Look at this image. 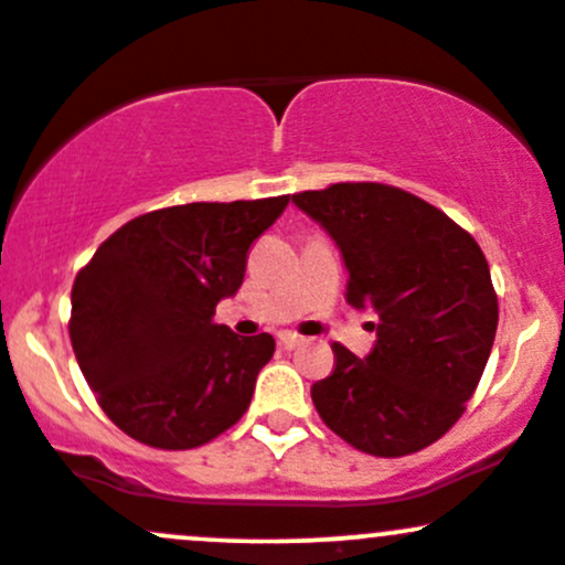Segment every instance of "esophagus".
<instances>
[{"mask_svg":"<svg viewBox=\"0 0 565 565\" xmlns=\"http://www.w3.org/2000/svg\"><path fill=\"white\" fill-rule=\"evenodd\" d=\"M301 342H305V339L296 337V333H290V331H285V333H280V337H277V344H280L282 350H296Z\"/></svg>","mask_w":565,"mask_h":565,"instance_id":"34e87169","label":"esophagus"}]
</instances>
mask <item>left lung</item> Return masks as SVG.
<instances>
[{
    "mask_svg": "<svg viewBox=\"0 0 565 565\" xmlns=\"http://www.w3.org/2000/svg\"><path fill=\"white\" fill-rule=\"evenodd\" d=\"M348 266V301L377 315L372 353L333 344L312 404L355 450L402 458L450 430L475 396L499 326V299L475 236L415 193L333 183L294 193Z\"/></svg>",
    "mask_w": 565,
    "mask_h": 565,
    "instance_id": "obj_1",
    "label": "left lung"
}]
</instances>
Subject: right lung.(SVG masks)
<instances>
[{
	"label": "right lung",
	"instance_id": "right-lung-1",
	"mask_svg": "<svg viewBox=\"0 0 565 565\" xmlns=\"http://www.w3.org/2000/svg\"><path fill=\"white\" fill-rule=\"evenodd\" d=\"M290 196L145 212L77 271L70 339L105 415L156 450H193L250 406L269 333L212 323L245 280L247 250Z\"/></svg>",
	"mask_w": 565,
	"mask_h": 565
}]
</instances>
